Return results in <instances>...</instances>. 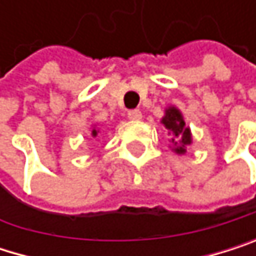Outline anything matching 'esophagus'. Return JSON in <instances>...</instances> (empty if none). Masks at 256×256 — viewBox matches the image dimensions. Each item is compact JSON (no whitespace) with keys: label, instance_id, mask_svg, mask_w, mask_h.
Masks as SVG:
<instances>
[{"label":"esophagus","instance_id":"obj_1","mask_svg":"<svg viewBox=\"0 0 256 256\" xmlns=\"http://www.w3.org/2000/svg\"><path fill=\"white\" fill-rule=\"evenodd\" d=\"M128 118L131 120H140L143 116H142V112L140 110H131V112H128Z\"/></svg>","mask_w":256,"mask_h":256}]
</instances>
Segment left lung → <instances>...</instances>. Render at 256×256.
Listing matches in <instances>:
<instances>
[{
	"mask_svg": "<svg viewBox=\"0 0 256 256\" xmlns=\"http://www.w3.org/2000/svg\"><path fill=\"white\" fill-rule=\"evenodd\" d=\"M162 124L168 130V134L170 137V149L178 155H184L187 152V146L193 143V137L190 126L186 125L181 110L175 106L166 107Z\"/></svg>",
	"mask_w": 256,
	"mask_h": 256,
	"instance_id": "8db88e82",
	"label": "left lung"
}]
</instances>
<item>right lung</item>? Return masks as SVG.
<instances>
[{
  "mask_svg": "<svg viewBox=\"0 0 256 256\" xmlns=\"http://www.w3.org/2000/svg\"><path fill=\"white\" fill-rule=\"evenodd\" d=\"M98 132H100V130H98V126H96V125H93V126L90 128V134H92V137H96V136H98Z\"/></svg>",
  "mask_w": 256,
  "mask_h": 256,
  "instance_id": "1",
  "label": "right lung"
}]
</instances>
